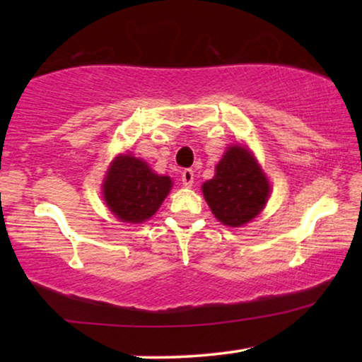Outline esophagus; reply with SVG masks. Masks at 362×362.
<instances>
[{
    "instance_id": "esophagus-1",
    "label": "esophagus",
    "mask_w": 362,
    "mask_h": 362,
    "mask_svg": "<svg viewBox=\"0 0 362 362\" xmlns=\"http://www.w3.org/2000/svg\"><path fill=\"white\" fill-rule=\"evenodd\" d=\"M181 181H182V186L191 187L192 182H194V171H192V170L182 171L181 173Z\"/></svg>"
}]
</instances>
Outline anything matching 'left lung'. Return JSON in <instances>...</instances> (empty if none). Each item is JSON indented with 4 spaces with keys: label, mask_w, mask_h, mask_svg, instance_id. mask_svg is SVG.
I'll return each mask as SVG.
<instances>
[{
    "label": "left lung",
    "mask_w": 362,
    "mask_h": 362,
    "mask_svg": "<svg viewBox=\"0 0 362 362\" xmlns=\"http://www.w3.org/2000/svg\"><path fill=\"white\" fill-rule=\"evenodd\" d=\"M202 194L217 221L240 227L264 209L270 185L252 151L232 145L217 163L214 177L202 185Z\"/></svg>",
    "instance_id": "1"
}]
</instances>
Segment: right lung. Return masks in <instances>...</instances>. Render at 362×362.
Instances as JSON below:
<instances>
[{
    "label": "right lung",
    "instance_id": "add662e5",
    "mask_svg": "<svg viewBox=\"0 0 362 362\" xmlns=\"http://www.w3.org/2000/svg\"><path fill=\"white\" fill-rule=\"evenodd\" d=\"M171 177L153 173L140 158L120 155L103 180V199L122 222L140 224L155 214L171 191Z\"/></svg>",
    "mask_w": 362,
    "mask_h": 362
}]
</instances>
